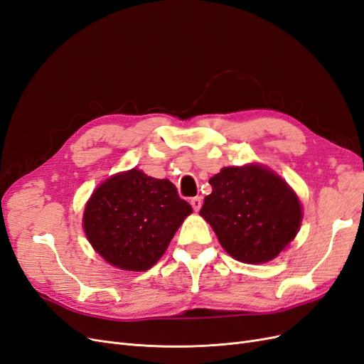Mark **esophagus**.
Listing matches in <instances>:
<instances>
[{
	"instance_id": "1",
	"label": "esophagus",
	"mask_w": 364,
	"mask_h": 364,
	"mask_svg": "<svg viewBox=\"0 0 364 364\" xmlns=\"http://www.w3.org/2000/svg\"><path fill=\"white\" fill-rule=\"evenodd\" d=\"M190 203H191L194 211H199V209L202 208V197H193V199L190 200Z\"/></svg>"
}]
</instances>
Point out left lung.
Wrapping results in <instances>:
<instances>
[{
	"label": "left lung",
	"instance_id": "left-lung-1",
	"mask_svg": "<svg viewBox=\"0 0 364 364\" xmlns=\"http://www.w3.org/2000/svg\"><path fill=\"white\" fill-rule=\"evenodd\" d=\"M209 183L213 193L205 197L199 214L237 261L267 262L299 232V199L281 176L264 165L225 167Z\"/></svg>",
	"mask_w": 364,
	"mask_h": 364
}]
</instances>
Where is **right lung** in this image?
I'll return each mask as SVG.
<instances>
[{"instance_id": "add662e5", "label": "right lung", "mask_w": 364, "mask_h": 364, "mask_svg": "<svg viewBox=\"0 0 364 364\" xmlns=\"http://www.w3.org/2000/svg\"><path fill=\"white\" fill-rule=\"evenodd\" d=\"M193 213L168 179L138 168L106 179L83 213V229L98 255L121 270L146 272L167 250Z\"/></svg>"}]
</instances>
